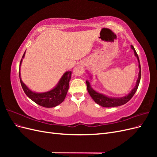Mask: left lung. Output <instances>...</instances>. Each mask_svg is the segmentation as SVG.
<instances>
[{"mask_svg": "<svg viewBox=\"0 0 157 157\" xmlns=\"http://www.w3.org/2000/svg\"><path fill=\"white\" fill-rule=\"evenodd\" d=\"M132 48L134 50L135 56L137 57V59L138 60L139 62V68H140V72L138 74V78L137 80L136 86L133 89L131 92L127 95V96L120 98H109L107 97L104 95L99 94L97 92L95 91L94 90H93L91 86H90V84L88 81H86V86H87V90L89 94L90 95V96L92 97V98L94 99V101L98 103V105H101L103 107H118V106H121L124 105V104L126 103L128 101H129L131 98L134 96V95L135 94L136 92L137 91V88H138L139 84L140 82V79H141V65H140V59H139V57L137 56V52L134 48V47L132 45L131 46Z\"/></svg>", "mask_w": 157, "mask_h": 157, "instance_id": "left-lung-1", "label": "left lung"}]
</instances>
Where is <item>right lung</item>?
I'll use <instances>...</instances> for the list:
<instances>
[{"mask_svg":"<svg viewBox=\"0 0 157 157\" xmlns=\"http://www.w3.org/2000/svg\"><path fill=\"white\" fill-rule=\"evenodd\" d=\"M25 53L23 54L22 58H24ZM22 59L20 61V71H19V75H20V80L21 87L24 91L25 94L29 97L31 100L35 102L38 105L44 107H54L59 105L65 99L66 95L69 90V84L71 77V71L65 72L63 77L60 79L58 85L50 91L44 93H35L33 92L28 88L26 85L22 82L20 77V65L21 63Z\"/></svg>","mask_w":157,"mask_h":157,"instance_id":"1","label":"right lung"}]
</instances>
